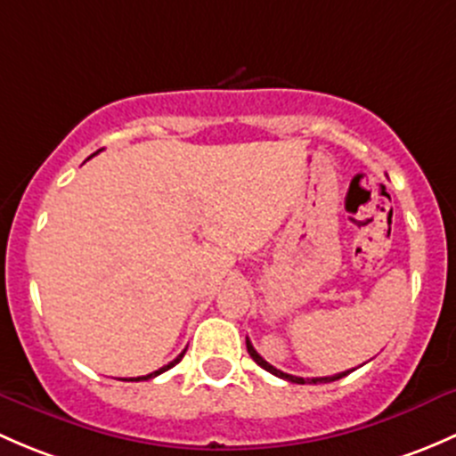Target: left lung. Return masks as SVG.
I'll return each instance as SVG.
<instances>
[{
	"instance_id": "obj_1",
	"label": "left lung",
	"mask_w": 456,
	"mask_h": 456,
	"mask_svg": "<svg viewBox=\"0 0 456 456\" xmlns=\"http://www.w3.org/2000/svg\"><path fill=\"white\" fill-rule=\"evenodd\" d=\"M246 346H248V354H250V358L255 360L256 364H259L261 369H265L267 373H272V375H276V378H281V379H288V382H294V384H322V382H336V379H340V378H345V375H349L351 370H342V373H336V375H327V378H298V375H289V373H283V370L281 369H276V367H272L270 362H265V360L261 358L259 354H256V349L255 346H252V342L248 340L246 338Z\"/></svg>"
}]
</instances>
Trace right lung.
Wrapping results in <instances>:
<instances>
[{"label": "right lung", "mask_w": 456, "mask_h": 456, "mask_svg": "<svg viewBox=\"0 0 456 456\" xmlns=\"http://www.w3.org/2000/svg\"><path fill=\"white\" fill-rule=\"evenodd\" d=\"M96 153H98V151H96ZM184 354H186V349H184V351H182V354H180V355H177V358H175V360H173V362H168V364H167V367H162V369L153 370V373H149V375H142V378H134V379H135V382H140V379H151V378H156V375H159V373H164V370H168V369H171V367H175V364H177V362H180V360H182V358H184Z\"/></svg>", "instance_id": "add662e5"}]
</instances>
